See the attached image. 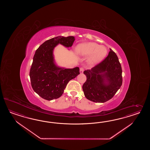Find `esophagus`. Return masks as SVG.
<instances>
[{"instance_id":"obj_1","label":"esophagus","mask_w":150,"mask_h":150,"mask_svg":"<svg viewBox=\"0 0 150 150\" xmlns=\"http://www.w3.org/2000/svg\"><path fill=\"white\" fill-rule=\"evenodd\" d=\"M83 70H84V69H83V68H81L80 69V74H82V73H83Z\"/></svg>"}]
</instances>
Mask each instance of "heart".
Wrapping results in <instances>:
<instances>
[{
	"label": "heart",
	"instance_id": "1",
	"mask_svg": "<svg viewBox=\"0 0 150 150\" xmlns=\"http://www.w3.org/2000/svg\"><path fill=\"white\" fill-rule=\"evenodd\" d=\"M76 52L81 57H88L87 65L90 67H94L105 58L108 50L105 46L90 42L79 44L76 48Z\"/></svg>",
	"mask_w": 150,
	"mask_h": 150
}]
</instances>
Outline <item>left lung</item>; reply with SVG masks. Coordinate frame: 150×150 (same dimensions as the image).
I'll use <instances>...</instances> for the list:
<instances>
[{"instance_id": "left-lung-1", "label": "left lung", "mask_w": 150, "mask_h": 150, "mask_svg": "<svg viewBox=\"0 0 150 150\" xmlns=\"http://www.w3.org/2000/svg\"><path fill=\"white\" fill-rule=\"evenodd\" d=\"M106 58L90 70H85L86 81L82 90L87 99L96 103L110 100L122 85V70L113 50Z\"/></svg>"}]
</instances>
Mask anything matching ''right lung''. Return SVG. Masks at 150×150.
I'll return each mask as SVG.
<instances>
[{"label": "right lung", "instance_id": "1", "mask_svg": "<svg viewBox=\"0 0 150 150\" xmlns=\"http://www.w3.org/2000/svg\"><path fill=\"white\" fill-rule=\"evenodd\" d=\"M74 36H58L45 41L37 50L33 58L30 77L32 88L38 95L48 100L57 99L63 95L69 81L79 74V68H62L55 62L53 51L59 44L71 47Z\"/></svg>", "mask_w": 150, "mask_h": 150}]
</instances>
